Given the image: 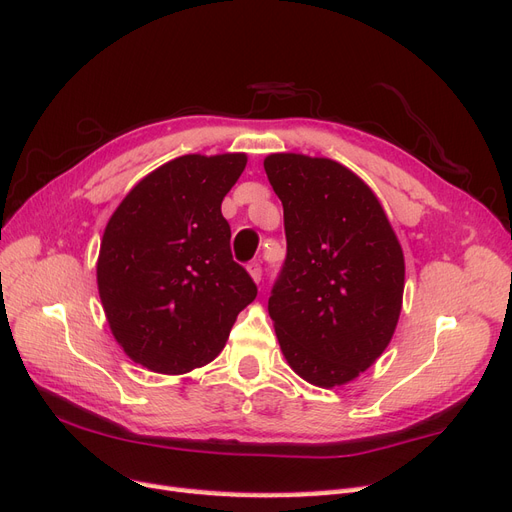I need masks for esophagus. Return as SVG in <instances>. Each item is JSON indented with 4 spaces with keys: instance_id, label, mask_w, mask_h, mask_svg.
I'll list each match as a JSON object with an SVG mask.
<instances>
[{
    "instance_id": "34e87169",
    "label": "esophagus",
    "mask_w": 512,
    "mask_h": 512,
    "mask_svg": "<svg viewBox=\"0 0 512 512\" xmlns=\"http://www.w3.org/2000/svg\"><path fill=\"white\" fill-rule=\"evenodd\" d=\"M247 273H250V277H252L254 282H260V277H262L260 262H250V265H247Z\"/></svg>"
}]
</instances>
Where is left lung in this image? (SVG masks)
Wrapping results in <instances>:
<instances>
[{
    "label": "left lung",
    "instance_id": "1",
    "mask_svg": "<svg viewBox=\"0 0 512 512\" xmlns=\"http://www.w3.org/2000/svg\"><path fill=\"white\" fill-rule=\"evenodd\" d=\"M265 170L284 205L288 243L269 299L277 342L305 382L348 384L391 344L404 250L378 196L344 164L271 153Z\"/></svg>",
    "mask_w": 512,
    "mask_h": 512
}]
</instances>
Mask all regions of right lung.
Returning a JSON list of instances; mask_svg holds the SVG:
<instances>
[{"label": "right lung", "instance_id": "right-lung-1", "mask_svg": "<svg viewBox=\"0 0 512 512\" xmlns=\"http://www.w3.org/2000/svg\"><path fill=\"white\" fill-rule=\"evenodd\" d=\"M245 153H188L138 181L104 228L98 292L117 344L166 376L211 363L256 284L232 260L222 200Z\"/></svg>", "mask_w": 512, "mask_h": 512}]
</instances>
